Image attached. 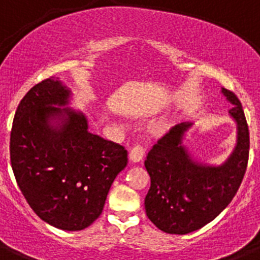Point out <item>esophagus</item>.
Instances as JSON below:
<instances>
[{"label": "esophagus", "mask_w": 260, "mask_h": 260, "mask_svg": "<svg viewBox=\"0 0 260 260\" xmlns=\"http://www.w3.org/2000/svg\"><path fill=\"white\" fill-rule=\"evenodd\" d=\"M144 157V148L141 144H137L135 147H133V150L128 153V158L132 162H139L142 161Z\"/></svg>", "instance_id": "1"}]
</instances>
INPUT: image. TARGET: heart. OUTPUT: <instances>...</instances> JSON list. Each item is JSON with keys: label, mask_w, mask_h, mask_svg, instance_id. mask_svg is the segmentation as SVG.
Segmentation results:
<instances>
[{"label": "heart", "mask_w": 260, "mask_h": 260, "mask_svg": "<svg viewBox=\"0 0 260 260\" xmlns=\"http://www.w3.org/2000/svg\"><path fill=\"white\" fill-rule=\"evenodd\" d=\"M156 128H157L158 132H161V130H164V128H165V126L164 125H158Z\"/></svg>", "instance_id": "heart-1"}]
</instances>
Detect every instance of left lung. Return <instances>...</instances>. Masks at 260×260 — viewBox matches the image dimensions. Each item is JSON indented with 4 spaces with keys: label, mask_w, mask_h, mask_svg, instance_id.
<instances>
[{
    "label": "left lung",
    "mask_w": 260,
    "mask_h": 260,
    "mask_svg": "<svg viewBox=\"0 0 260 260\" xmlns=\"http://www.w3.org/2000/svg\"><path fill=\"white\" fill-rule=\"evenodd\" d=\"M221 92L233 107L229 114L237 123V144L221 165L202 164L183 146L192 123L172 127L147 155L144 161L151 187L144 199L148 219L160 231L186 234L201 229L220 215L234 198L249 161V126L238 98Z\"/></svg>",
    "instance_id": "1"
}]
</instances>
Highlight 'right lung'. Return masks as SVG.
<instances>
[{
    "instance_id": "obj_1",
    "label": "right lung",
    "mask_w": 260,
    "mask_h": 260,
    "mask_svg": "<svg viewBox=\"0 0 260 260\" xmlns=\"http://www.w3.org/2000/svg\"><path fill=\"white\" fill-rule=\"evenodd\" d=\"M71 91L54 78L20 100L10 134V161L34 212L62 231H82L102 215L114 178L127 165L122 146L88 132Z\"/></svg>"
}]
</instances>
